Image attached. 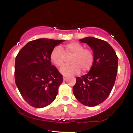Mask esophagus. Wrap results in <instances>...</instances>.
Masks as SVG:
<instances>
[{"instance_id":"1","label":"esophagus","mask_w":133,"mask_h":133,"mask_svg":"<svg viewBox=\"0 0 133 133\" xmlns=\"http://www.w3.org/2000/svg\"><path fill=\"white\" fill-rule=\"evenodd\" d=\"M67 79H68V77H67V76H64V77H63V80L64 81H66Z\"/></svg>"}]
</instances>
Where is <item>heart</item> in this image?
<instances>
[{"mask_svg": "<svg viewBox=\"0 0 133 133\" xmlns=\"http://www.w3.org/2000/svg\"><path fill=\"white\" fill-rule=\"evenodd\" d=\"M65 57H71L69 66L63 67L60 72L64 76H72L79 74L81 69L85 72L89 71L94 61V54L79 42H73L59 47H54L51 51L50 59L56 66L61 68L64 64Z\"/></svg>", "mask_w": 133, "mask_h": 133, "instance_id": "obj_1", "label": "heart"}]
</instances>
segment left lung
I'll return each instance as SVG.
<instances>
[{"label": "left lung", "mask_w": 133, "mask_h": 133, "mask_svg": "<svg viewBox=\"0 0 133 133\" xmlns=\"http://www.w3.org/2000/svg\"><path fill=\"white\" fill-rule=\"evenodd\" d=\"M93 51L94 61L87 74L76 77L73 93L79 103L96 106L108 98L116 78L118 57L106 41L93 37L79 40Z\"/></svg>", "instance_id": "1"}]
</instances>
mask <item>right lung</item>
I'll list each match as a JSON object with an SVG mask.
<instances>
[{
  "instance_id": "1",
  "label": "right lung",
  "mask_w": 133,
  "mask_h": 133,
  "mask_svg": "<svg viewBox=\"0 0 133 133\" xmlns=\"http://www.w3.org/2000/svg\"><path fill=\"white\" fill-rule=\"evenodd\" d=\"M64 40L39 39L28 42L16 57L15 81L24 99L30 106L42 108L56 99L62 76L51 64L53 49Z\"/></svg>"
}]
</instances>
